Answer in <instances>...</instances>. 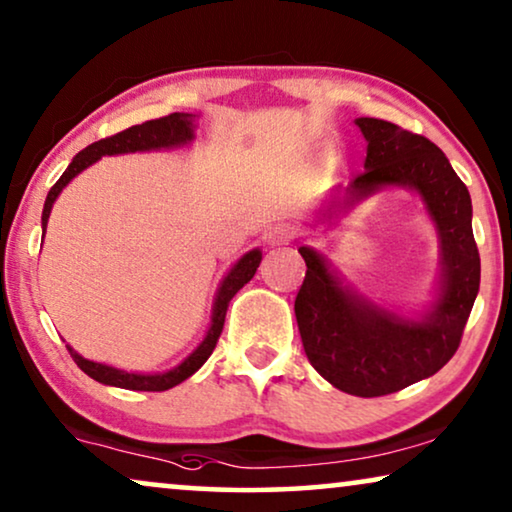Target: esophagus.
Wrapping results in <instances>:
<instances>
[{
    "label": "esophagus",
    "mask_w": 512,
    "mask_h": 512,
    "mask_svg": "<svg viewBox=\"0 0 512 512\" xmlns=\"http://www.w3.org/2000/svg\"><path fill=\"white\" fill-rule=\"evenodd\" d=\"M292 236H294L292 225H276L266 232V243H269V246H285V243L292 241Z\"/></svg>",
    "instance_id": "1"
}]
</instances>
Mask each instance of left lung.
Masks as SVG:
<instances>
[{
    "mask_svg": "<svg viewBox=\"0 0 512 512\" xmlns=\"http://www.w3.org/2000/svg\"><path fill=\"white\" fill-rule=\"evenodd\" d=\"M366 146L364 171L331 201L327 218L383 187L415 190L441 239L438 297L420 320L364 299L331 271L325 255L301 246L304 285L294 315L308 362L322 378L355 397H383L434 376L462 341L480 287V255L471 227V194L443 150L420 134L378 118H357Z\"/></svg>",
    "mask_w": 512,
    "mask_h": 512,
    "instance_id": "8db88e82",
    "label": "left lung"
}]
</instances>
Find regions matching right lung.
Listing matches in <instances>:
<instances>
[{"mask_svg": "<svg viewBox=\"0 0 512 512\" xmlns=\"http://www.w3.org/2000/svg\"><path fill=\"white\" fill-rule=\"evenodd\" d=\"M194 139V115L190 113H171L164 115V118L157 120H148L143 125H134L125 129V132H118L109 136V139L95 141L90 143L88 148L81 150L67 171L60 176L53 187H50L46 204H43V213H41V229L46 234V225L50 218V208H53L55 199L60 197V192L69 185V181L81 174L83 169H88L90 164H95L97 160H102L104 155H125V153H146V150H162V148H178L185 146ZM262 262V250L255 248L250 253L243 255L239 262H236L222 283L218 287V294H215L213 301V315H211V327H208L204 341H201L197 348H194L190 355H187L181 364L174 366L171 371L164 373H129L122 369H115V366H106L99 362H90L78 355L74 348H69V355L74 357V362L78 364V369L83 373H88L90 378H95L97 383L104 385H113V387H122V390H136V392H164L176 387L178 383H183L185 378H190L194 371H199L201 366L211 352L215 350V343L222 334V325H225V315H227V306L236 292L241 290L243 285L248 283L250 278L255 276L257 266Z\"/></svg>", "mask_w": 512, "mask_h": 512, "instance_id": "add662e5", "label": "right lung"}]
</instances>
